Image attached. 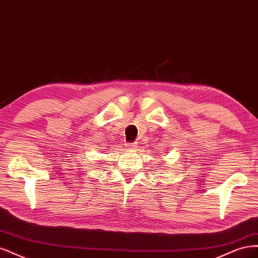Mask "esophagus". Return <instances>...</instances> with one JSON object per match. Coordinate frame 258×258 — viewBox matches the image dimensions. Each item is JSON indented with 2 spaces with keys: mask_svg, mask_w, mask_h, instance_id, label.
<instances>
[{
  "mask_svg": "<svg viewBox=\"0 0 258 258\" xmlns=\"http://www.w3.org/2000/svg\"><path fill=\"white\" fill-rule=\"evenodd\" d=\"M137 144H138L137 142H135V143H131V144H129L127 147H128V148H132V150H135L136 147H138V146H137Z\"/></svg>",
  "mask_w": 258,
  "mask_h": 258,
  "instance_id": "1",
  "label": "esophagus"
}]
</instances>
